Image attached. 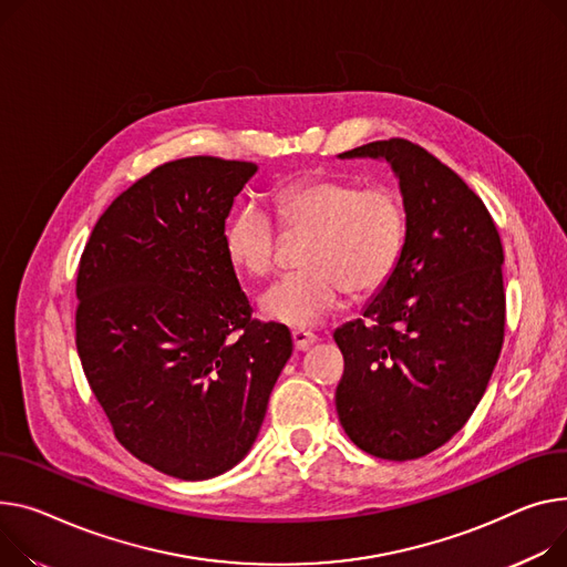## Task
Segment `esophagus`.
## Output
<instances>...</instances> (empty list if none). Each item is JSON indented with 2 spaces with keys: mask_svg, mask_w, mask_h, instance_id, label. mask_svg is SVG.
<instances>
[{
  "mask_svg": "<svg viewBox=\"0 0 567 567\" xmlns=\"http://www.w3.org/2000/svg\"><path fill=\"white\" fill-rule=\"evenodd\" d=\"M291 337H293V347H296V351H308V349L317 342V334H315V332H310V330H303V328L291 330Z\"/></svg>",
  "mask_w": 567,
  "mask_h": 567,
  "instance_id": "1",
  "label": "esophagus"
}]
</instances>
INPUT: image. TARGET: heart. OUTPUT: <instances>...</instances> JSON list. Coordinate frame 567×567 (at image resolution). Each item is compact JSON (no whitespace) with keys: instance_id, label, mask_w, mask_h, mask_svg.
Returning <instances> with one entry per match:
<instances>
[{"instance_id":"1","label":"heart","mask_w":567,"mask_h":567,"mask_svg":"<svg viewBox=\"0 0 567 567\" xmlns=\"http://www.w3.org/2000/svg\"><path fill=\"white\" fill-rule=\"evenodd\" d=\"M287 230L312 233L306 271L276 280L259 296L264 319L308 328L326 319L347 293H367L390 280L405 248L408 214L392 186H360L342 177H308L274 194ZM225 252L252 278L269 276L278 259V228L257 203L225 225Z\"/></svg>"}]
</instances>
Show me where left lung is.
Segmentation results:
<instances>
[{"label":"left lung","mask_w":567,"mask_h":567,"mask_svg":"<svg viewBox=\"0 0 567 567\" xmlns=\"http://www.w3.org/2000/svg\"><path fill=\"white\" fill-rule=\"evenodd\" d=\"M385 159L408 214L403 255L362 319L334 330L339 422L367 454L422 458L478 405L504 344V248L483 200L417 143L373 141L339 159Z\"/></svg>","instance_id":"1"}]
</instances>
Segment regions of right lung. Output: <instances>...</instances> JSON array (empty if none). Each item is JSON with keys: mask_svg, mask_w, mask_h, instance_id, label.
I'll list each match as a JSON object with an SVG mask.
<instances>
[{"mask_svg": "<svg viewBox=\"0 0 567 567\" xmlns=\"http://www.w3.org/2000/svg\"><path fill=\"white\" fill-rule=\"evenodd\" d=\"M250 162L186 157L150 171L97 218L78 271V353L118 442L184 481L235 467L291 355L252 319L225 252Z\"/></svg>", "mask_w": 567, "mask_h": 567, "instance_id": "add662e5", "label": "right lung"}]
</instances>
